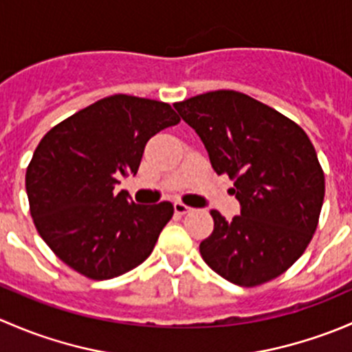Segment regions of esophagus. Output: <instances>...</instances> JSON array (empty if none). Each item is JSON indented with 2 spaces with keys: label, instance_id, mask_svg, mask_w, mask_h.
Listing matches in <instances>:
<instances>
[{
  "label": "esophagus",
  "instance_id": "1",
  "mask_svg": "<svg viewBox=\"0 0 352 352\" xmlns=\"http://www.w3.org/2000/svg\"><path fill=\"white\" fill-rule=\"evenodd\" d=\"M173 209H175L177 214H186V212L190 211L189 206H186V204H184V202H180V201L173 202Z\"/></svg>",
  "mask_w": 352,
  "mask_h": 352
}]
</instances>
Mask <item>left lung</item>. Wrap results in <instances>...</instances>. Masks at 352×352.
Masks as SVG:
<instances>
[{"instance_id":"obj_1","label":"left lung","mask_w":352,"mask_h":352,"mask_svg":"<svg viewBox=\"0 0 352 352\" xmlns=\"http://www.w3.org/2000/svg\"><path fill=\"white\" fill-rule=\"evenodd\" d=\"M196 131L212 168L233 179L240 214L211 209L199 245L206 264L239 286H257L294 264L317 230L325 180L307 133L278 110L233 90L173 104Z\"/></svg>"}]
</instances>
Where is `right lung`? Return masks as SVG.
<instances>
[{
  "instance_id": "obj_1",
  "label": "right lung",
  "mask_w": 352,
  "mask_h": 352,
  "mask_svg": "<svg viewBox=\"0 0 352 352\" xmlns=\"http://www.w3.org/2000/svg\"><path fill=\"white\" fill-rule=\"evenodd\" d=\"M179 120L168 104L112 95L42 138L25 186L38 235L65 264L102 281L146 261L173 206L136 204L116 186L136 175L150 138Z\"/></svg>"
}]
</instances>
